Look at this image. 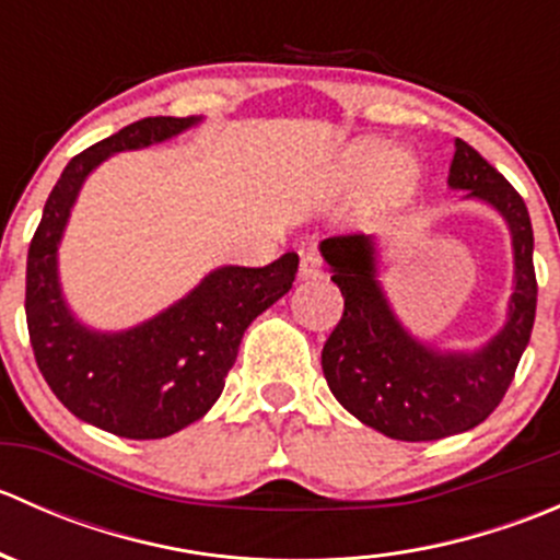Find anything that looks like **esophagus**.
Instances as JSON below:
<instances>
[{
    "label": "esophagus",
    "mask_w": 560,
    "mask_h": 560,
    "mask_svg": "<svg viewBox=\"0 0 560 560\" xmlns=\"http://www.w3.org/2000/svg\"><path fill=\"white\" fill-rule=\"evenodd\" d=\"M322 276V257L316 252L301 254V279H319Z\"/></svg>",
    "instance_id": "34e87169"
}]
</instances>
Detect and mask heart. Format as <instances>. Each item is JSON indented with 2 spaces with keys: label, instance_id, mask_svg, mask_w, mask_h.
I'll return each mask as SVG.
<instances>
[{
  "label": "heart",
  "instance_id": "b5f03b06",
  "mask_svg": "<svg viewBox=\"0 0 560 560\" xmlns=\"http://www.w3.org/2000/svg\"><path fill=\"white\" fill-rule=\"evenodd\" d=\"M387 143L382 140H360L352 149L343 154L341 160V175L349 184H363L365 178H371L376 171L380 173V184H376V197L382 202H400L415 191L417 178H420V171H417L415 160L406 154H395L387 161ZM384 164L386 167L382 168Z\"/></svg>",
  "mask_w": 560,
  "mask_h": 560
}]
</instances>
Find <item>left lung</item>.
Returning <instances> with one entry per match:
<instances>
[{
  "label": "left lung",
  "mask_w": 560,
  "mask_h": 560,
  "mask_svg": "<svg viewBox=\"0 0 560 560\" xmlns=\"http://www.w3.org/2000/svg\"><path fill=\"white\" fill-rule=\"evenodd\" d=\"M447 184L504 217L515 252V292L504 327L477 352H439L398 322L376 281L369 235H332L319 252L343 295V316L322 349L338 404L398 442H433L488 420L515 380L536 316L534 230L515 186L479 151L455 140Z\"/></svg>",
  "instance_id": "left-lung-1"
}]
</instances>
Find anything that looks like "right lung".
<instances>
[{"instance_id": "right-lung-1", "label": "right lung", "mask_w": 560, "mask_h": 560, "mask_svg": "<svg viewBox=\"0 0 560 560\" xmlns=\"http://www.w3.org/2000/svg\"><path fill=\"white\" fill-rule=\"evenodd\" d=\"M200 118L151 116L72 156L43 208L26 257V325L39 374L89 425L124 439H165L200 420L224 389L246 327L298 273L287 252L265 268L224 265L154 319L121 332L81 325L61 298L56 252L86 175L118 151L145 149Z\"/></svg>"}]
</instances>
